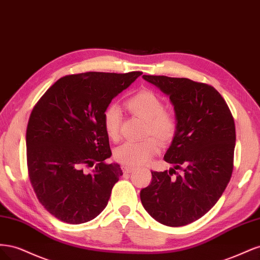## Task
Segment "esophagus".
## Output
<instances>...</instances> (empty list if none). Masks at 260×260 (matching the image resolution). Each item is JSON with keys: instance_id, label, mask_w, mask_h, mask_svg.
I'll return each mask as SVG.
<instances>
[{"instance_id": "obj_1", "label": "esophagus", "mask_w": 260, "mask_h": 260, "mask_svg": "<svg viewBox=\"0 0 260 260\" xmlns=\"http://www.w3.org/2000/svg\"><path fill=\"white\" fill-rule=\"evenodd\" d=\"M121 169H122V171L124 172V174H131L132 171H135V168L128 167V166H122V167H121Z\"/></svg>"}]
</instances>
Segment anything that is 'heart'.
Here are the masks:
<instances>
[{"label":"heart","mask_w":260,"mask_h":260,"mask_svg":"<svg viewBox=\"0 0 260 260\" xmlns=\"http://www.w3.org/2000/svg\"><path fill=\"white\" fill-rule=\"evenodd\" d=\"M125 107L130 114L145 120L143 136L148 138L140 142H124L115 149L114 157L123 166H142L158 151L157 140L160 144H168L174 140L178 130V120L174 113L165 108L162 100L149 90L133 94L125 102ZM121 120V111L116 104L105 108L104 130L113 141L119 139Z\"/></svg>","instance_id":"heart-1"}]
</instances>
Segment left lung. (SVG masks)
<instances>
[{
	"label": "left lung",
	"instance_id": "8db88e82",
	"mask_svg": "<svg viewBox=\"0 0 260 260\" xmlns=\"http://www.w3.org/2000/svg\"><path fill=\"white\" fill-rule=\"evenodd\" d=\"M143 78L169 96L178 130L164 157L174 168L169 172L152 171L151 184L141 190V202L156 221L168 226L185 225L208 212L229 183L234 119L223 98L207 83L166 76ZM177 169L183 174L179 175Z\"/></svg>",
	"mask_w": 260,
	"mask_h": 260
}]
</instances>
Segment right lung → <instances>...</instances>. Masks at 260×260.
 Instances as JSON below:
<instances>
[{
  "mask_svg": "<svg viewBox=\"0 0 260 260\" xmlns=\"http://www.w3.org/2000/svg\"><path fill=\"white\" fill-rule=\"evenodd\" d=\"M141 75H67L35 105L26 133L28 176L39 202L60 221L84 223L106 207L122 170L105 161L112 151L103 113Z\"/></svg>",
  "mask_w": 260,
  "mask_h": 260,
  "instance_id": "right-lung-1",
  "label": "right lung"
}]
</instances>
